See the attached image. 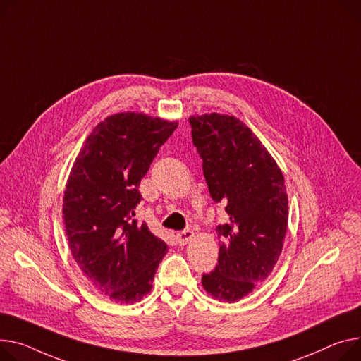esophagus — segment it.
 Segmentation results:
<instances>
[{
	"instance_id": "1",
	"label": "esophagus",
	"mask_w": 361,
	"mask_h": 361,
	"mask_svg": "<svg viewBox=\"0 0 361 361\" xmlns=\"http://www.w3.org/2000/svg\"><path fill=\"white\" fill-rule=\"evenodd\" d=\"M195 238V232L193 231H183V232H180L178 235H177V239H178V243H180V245H185V244H188L191 239Z\"/></svg>"
}]
</instances>
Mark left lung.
Masks as SVG:
<instances>
[{
	"mask_svg": "<svg viewBox=\"0 0 361 361\" xmlns=\"http://www.w3.org/2000/svg\"><path fill=\"white\" fill-rule=\"evenodd\" d=\"M188 120L209 193L229 216L216 228L222 238L218 266L202 284L214 299L238 302L271 274L281 254L289 219L284 177L239 118L210 113Z\"/></svg>",
	"mask_w": 361,
	"mask_h": 361,
	"instance_id": "obj_1",
	"label": "left lung"
}]
</instances>
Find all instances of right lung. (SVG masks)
<instances>
[{"label":"right lung","instance_id":"add662e5","mask_svg":"<svg viewBox=\"0 0 361 361\" xmlns=\"http://www.w3.org/2000/svg\"><path fill=\"white\" fill-rule=\"evenodd\" d=\"M143 113L106 117L87 137L66 181L63 224L80 270L116 303H135L152 289L166 244L137 222L140 180L177 129Z\"/></svg>","mask_w":361,"mask_h":361}]
</instances>
